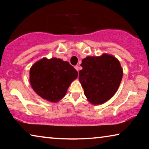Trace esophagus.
<instances>
[{"label":"esophagus","instance_id":"1","mask_svg":"<svg viewBox=\"0 0 149 149\" xmlns=\"http://www.w3.org/2000/svg\"><path fill=\"white\" fill-rule=\"evenodd\" d=\"M74 68H75V69L76 70L77 72H79V66H78V65H75Z\"/></svg>","mask_w":149,"mask_h":149}]
</instances>
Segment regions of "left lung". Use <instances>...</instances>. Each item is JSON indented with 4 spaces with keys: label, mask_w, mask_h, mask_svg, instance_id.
<instances>
[{
    "label": "left lung",
    "mask_w": 149,
    "mask_h": 149,
    "mask_svg": "<svg viewBox=\"0 0 149 149\" xmlns=\"http://www.w3.org/2000/svg\"><path fill=\"white\" fill-rule=\"evenodd\" d=\"M79 79L84 94L93 104H103L117 91L122 79L119 60L112 55L87 56L83 59Z\"/></svg>",
    "instance_id": "obj_1"
}]
</instances>
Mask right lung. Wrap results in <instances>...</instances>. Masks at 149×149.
Listing matches in <instances>:
<instances>
[{"mask_svg": "<svg viewBox=\"0 0 149 149\" xmlns=\"http://www.w3.org/2000/svg\"><path fill=\"white\" fill-rule=\"evenodd\" d=\"M78 73L69 62L60 58H44L32 65L29 81L35 93L42 99L56 102L66 94Z\"/></svg>", "mask_w": 149, "mask_h": 149, "instance_id": "add662e5", "label": "right lung"}]
</instances>
